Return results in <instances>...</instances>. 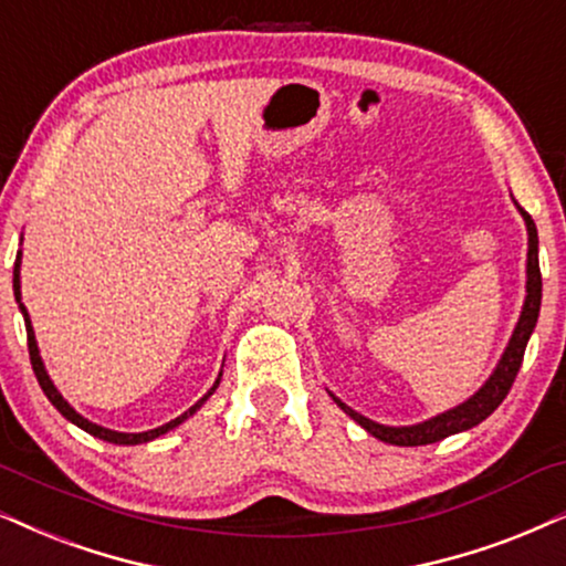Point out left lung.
Masks as SVG:
<instances>
[{
  "mask_svg": "<svg viewBox=\"0 0 566 566\" xmlns=\"http://www.w3.org/2000/svg\"><path fill=\"white\" fill-rule=\"evenodd\" d=\"M517 210L527 226V283H525L527 296H525L523 312H520L515 333H512V337H510V346L504 348V354H502V358H499L494 374H491V377L486 379V385H483L481 390L473 395V398L460 402L458 408L444 410V413L429 418V421L413 423V427H385V423H377V421H371V418L356 413L354 408H348L346 402L337 400L335 395L329 392L337 406L346 410V413L354 418L356 423H361V427L369 431L371 437H377L387 444H398V447L434 444V442H439V439L458 434V431L479 427L483 418H489L491 413H494V410L502 406V400L507 398L512 381H515L517 371H520V364H523L527 340H531L535 322H538L541 285H543L541 283V265H538V231H535L533 218L527 216L520 205H517Z\"/></svg>",
  "mask_w": 566,
  "mask_h": 566,
  "instance_id": "obj_1",
  "label": "left lung"
}]
</instances>
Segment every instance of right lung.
Here are the masks:
<instances>
[{
  "label": "right lung",
  "instance_id": "1",
  "mask_svg": "<svg viewBox=\"0 0 566 566\" xmlns=\"http://www.w3.org/2000/svg\"><path fill=\"white\" fill-rule=\"evenodd\" d=\"M20 256H23V254H20V252H18V256H14V277H12V289H14V301H18V304H20V312H23V319H25V329H28V354H31V364H33L35 379H39L41 390H43V395H46V398L51 400V406H54V408L59 410V413H62L64 418H67V421L75 423V427H80V429H83V431H87V434H93V437L104 439V442H112V444H145V442H153V439H158L160 434H166V431L176 429V427H179L181 421H187V418L192 416V413H197V410H200L202 402L208 400L210 395L218 390V385H220V374H218L216 385H212L210 390H208V395H202V398L197 400L192 408L185 410V413H181L179 418H174V421L164 423V427H158V429H150V431H139V434H124V431H112V429H104V427H98V423L87 421L85 416H80L77 410L72 408L70 402L62 398V392H59L56 387H54V381L49 379V374H46V366H43V361H41V354H39V343H35V335H33L31 317H28V310H25V304H23V301H20Z\"/></svg>",
  "mask_w": 566,
  "mask_h": 566
}]
</instances>
